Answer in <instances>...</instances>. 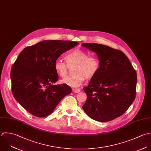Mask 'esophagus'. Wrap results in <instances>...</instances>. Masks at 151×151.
Listing matches in <instances>:
<instances>
[{
    "label": "esophagus",
    "instance_id": "esophagus-1",
    "mask_svg": "<svg viewBox=\"0 0 151 151\" xmlns=\"http://www.w3.org/2000/svg\"><path fill=\"white\" fill-rule=\"evenodd\" d=\"M73 92H74L75 93H79V92H81V89H77V88L73 89Z\"/></svg>",
    "mask_w": 151,
    "mask_h": 151
}]
</instances>
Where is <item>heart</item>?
I'll return each mask as SVG.
<instances>
[{"instance_id": "b5f03b06", "label": "heart", "mask_w": 151, "mask_h": 151, "mask_svg": "<svg viewBox=\"0 0 151 151\" xmlns=\"http://www.w3.org/2000/svg\"><path fill=\"white\" fill-rule=\"evenodd\" d=\"M65 59L66 63L62 60L58 59L54 64L56 73L61 77L65 78L67 74L69 66L76 65L74 73L72 76L64 78L61 82L73 88L79 86L85 80L93 78L100 68V60L94 55L88 56V53L80 49H76L68 53Z\"/></svg>"}]
</instances>
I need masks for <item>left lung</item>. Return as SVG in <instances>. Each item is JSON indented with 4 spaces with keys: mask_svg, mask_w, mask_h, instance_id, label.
Instances as JSON below:
<instances>
[{
    "mask_svg": "<svg viewBox=\"0 0 151 151\" xmlns=\"http://www.w3.org/2000/svg\"><path fill=\"white\" fill-rule=\"evenodd\" d=\"M82 46L96 53L100 60L97 74L83 90L87 99L82 108L92 119L105 122L123 115L135 100L137 75L121 50L98 43Z\"/></svg>",
    "mask_w": 151,
    "mask_h": 151,
    "instance_id": "1",
    "label": "left lung"
}]
</instances>
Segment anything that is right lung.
<instances>
[{"instance_id": "obj_1", "label": "right lung", "mask_w": 151, "mask_h": 151, "mask_svg": "<svg viewBox=\"0 0 151 151\" xmlns=\"http://www.w3.org/2000/svg\"><path fill=\"white\" fill-rule=\"evenodd\" d=\"M78 43L43 40L25 47L19 55L10 72L12 92L14 99L28 112L39 118L45 117L71 93L70 86L53 84L58 80L54 64L62 54Z\"/></svg>"}]
</instances>
